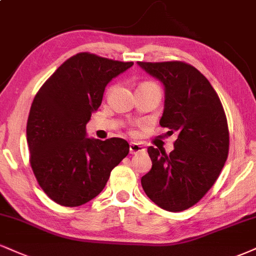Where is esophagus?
I'll list each match as a JSON object with an SVG mask.
<instances>
[{"mask_svg": "<svg viewBox=\"0 0 256 256\" xmlns=\"http://www.w3.org/2000/svg\"><path fill=\"white\" fill-rule=\"evenodd\" d=\"M144 148L138 143H130V154H138V152H143Z\"/></svg>", "mask_w": 256, "mask_h": 256, "instance_id": "1", "label": "esophagus"}]
</instances>
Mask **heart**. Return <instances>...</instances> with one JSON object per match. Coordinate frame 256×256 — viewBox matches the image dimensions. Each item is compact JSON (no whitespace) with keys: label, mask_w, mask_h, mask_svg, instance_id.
<instances>
[{"label":"heart","mask_w":256,"mask_h":256,"mask_svg":"<svg viewBox=\"0 0 256 256\" xmlns=\"http://www.w3.org/2000/svg\"><path fill=\"white\" fill-rule=\"evenodd\" d=\"M144 84H152V83H144Z\"/></svg>","instance_id":"1"}]
</instances>
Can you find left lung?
<instances>
[{"label": "left lung", "mask_w": 256, "mask_h": 256, "mask_svg": "<svg viewBox=\"0 0 256 256\" xmlns=\"http://www.w3.org/2000/svg\"><path fill=\"white\" fill-rule=\"evenodd\" d=\"M137 64L164 87L160 125L176 132L174 150L148 148L152 167L142 176L146 194L160 208L184 211L216 182L229 152L226 116L220 98L199 70L182 62Z\"/></svg>", "instance_id": "left-lung-1"}]
</instances>
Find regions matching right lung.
I'll return each instance as SVG.
<instances>
[{
    "label": "right lung",
    "mask_w": 256,
    "mask_h": 256,
    "mask_svg": "<svg viewBox=\"0 0 256 256\" xmlns=\"http://www.w3.org/2000/svg\"><path fill=\"white\" fill-rule=\"evenodd\" d=\"M134 66L82 52L64 62L36 93L27 120L30 167L48 196L74 208L94 199L128 156L122 138L87 136L106 86Z\"/></svg>",
    "instance_id": "obj_1"
}]
</instances>
